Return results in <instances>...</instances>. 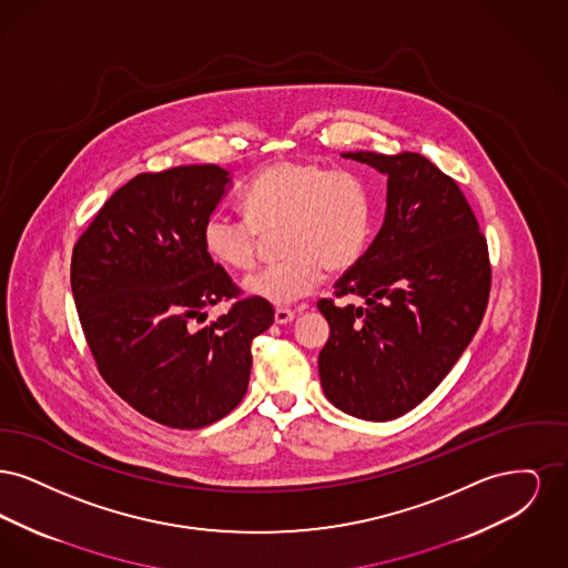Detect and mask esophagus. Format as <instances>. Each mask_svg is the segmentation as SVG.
I'll return each instance as SVG.
<instances>
[{"label": "esophagus", "mask_w": 568, "mask_h": 568, "mask_svg": "<svg viewBox=\"0 0 568 568\" xmlns=\"http://www.w3.org/2000/svg\"><path fill=\"white\" fill-rule=\"evenodd\" d=\"M294 317H296V313L290 311V308H276L274 311V322L278 325L290 324V322H294Z\"/></svg>", "instance_id": "obj_1"}]
</instances>
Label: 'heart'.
<instances>
[{
	"label": "heart",
	"mask_w": 568,
	"mask_h": 568,
	"mask_svg": "<svg viewBox=\"0 0 568 568\" xmlns=\"http://www.w3.org/2000/svg\"><path fill=\"white\" fill-rule=\"evenodd\" d=\"M246 216L215 211L204 219L202 244L230 271L248 272L257 262L260 236L281 232V264L248 276L244 294L276 306L317 290L324 271L352 268L373 227V197L353 172L315 162H278L262 170L244 190Z\"/></svg>",
	"instance_id": "heart-1"
}]
</instances>
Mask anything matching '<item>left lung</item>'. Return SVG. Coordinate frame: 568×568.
Instances as JSON below:
<instances>
[{
	"label": "left lung",
	"instance_id": "obj_1",
	"mask_svg": "<svg viewBox=\"0 0 568 568\" xmlns=\"http://www.w3.org/2000/svg\"><path fill=\"white\" fill-rule=\"evenodd\" d=\"M387 176L383 225L320 300L329 338L320 353L325 398L366 422L408 413L447 377L486 313L484 234L454 179L419 153H343Z\"/></svg>",
	"mask_w": 568,
	"mask_h": 568
}]
</instances>
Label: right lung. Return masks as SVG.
Returning a JSON list of instances; mask_svg holds the SVG:
<instances>
[{
	"label": "right lung",
	"instance_id": "add662e5",
	"mask_svg": "<svg viewBox=\"0 0 568 568\" xmlns=\"http://www.w3.org/2000/svg\"><path fill=\"white\" fill-rule=\"evenodd\" d=\"M230 187L213 163L138 174L72 253V294L100 375L168 428L197 430L239 405L251 343L274 322L271 302L244 297L206 327L191 325L241 294L202 244L204 219Z\"/></svg>",
	"mask_w": 568,
	"mask_h": 568
}]
</instances>
